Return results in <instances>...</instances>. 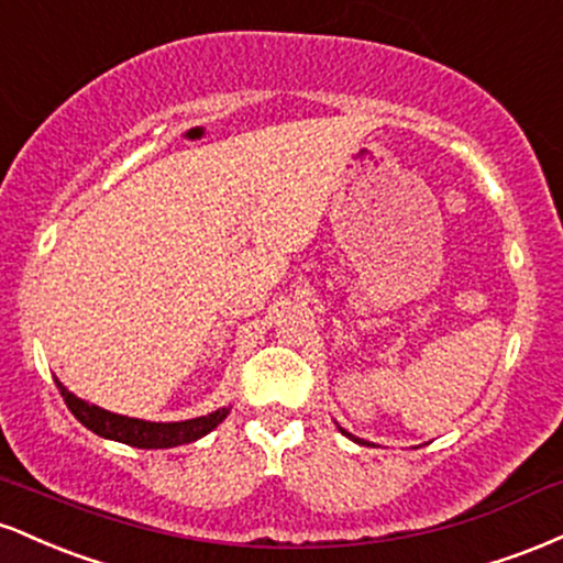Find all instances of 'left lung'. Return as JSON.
<instances>
[{
	"label": "left lung",
	"instance_id": "8db88e82",
	"mask_svg": "<svg viewBox=\"0 0 563 563\" xmlns=\"http://www.w3.org/2000/svg\"><path fill=\"white\" fill-rule=\"evenodd\" d=\"M341 434H346V437H349V439H354V442H360V444H365V442H363V439H357V437H352V434H349V431H344V429H341Z\"/></svg>",
	"mask_w": 563,
	"mask_h": 563
}]
</instances>
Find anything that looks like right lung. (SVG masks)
I'll use <instances>...</instances> for the list:
<instances>
[{"label":"right lung","instance_id":"right-lung-1","mask_svg":"<svg viewBox=\"0 0 563 563\" xmlns=\"http://www.w3.org/2000/svg\"><path fill=\"white\" fill-rule=\"evenodd\" d=\"M55 384L57 389H60V397L66 399L68 410L74 412V416L79 418L89 431H95L97 437L115 439V442L132 444V448H140V450H164V448H177V444L196 442V439L209 434L211 429H217L230 412V407H222V410L192 418V421L151 423V421H140V418L115 416V412H108L102 410V407L89 405L84 402V399L74 397L60 380H55Z\"/></svg>","mask_w":563,"mask_h":563}]
</instances>
